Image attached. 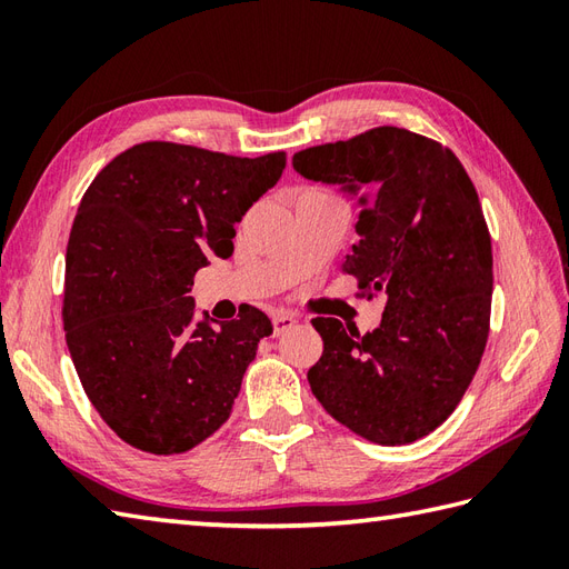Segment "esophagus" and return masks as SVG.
Masks as SVG:
<instances>
[{"label":"esophagus","instance_id":"obj_1","mask_svg":"<svg viewBox=\"0 0 569 569\" xmlns=\"http://www.w3.org/2000/svg\"><path fill=\"white\" fill-rule=\"evenodd\" d=\"M296 318L293 316H288V312H276L273 316V335H283L286 330H291V328H296Z\"/></svg>","mask_w":569,"mask_h":569}]
</instances>
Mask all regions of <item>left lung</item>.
Instances as JSON below:
<instances>
[{
	"label": "left lung",
	"mask_w": 569,
	"mask_h": 569,
	"mask_svg": "<svg viewBox=\"0 0 569 569\" xmlns=\"http://www.w3.org/2000/svg\"><path fill=\"white\" fill-rule=\"evenodd\" d=\"M293 168L369 192L342 273L359 278L361 296L386 293L367 335L312 320L325 349L310 389L369 442L426 438L462 401L489 337L493 259L477 188L450 149L398 127L303 149Z\"/></svg>",
	"instance_id": "obj_1"
}]
</instances>
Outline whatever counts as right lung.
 Masks as SVG:
<instances>
[{"mask_svg":"<svg viewBox=\"0 0 569 569\" xmlns=\"http://www.w3.org/2000/svg\"><path fill=\"white\" fill-rule=\"evenodd\" d=\"M283 168V151L241 159L143 141L84 190L66 251V342L90 403L137 450L188 452L232 413L273 325L251 306L220 328L196 325L188 291L234 251V222Z\"/></svg>","mask_w":569,"mask_h":569,"instance_id":"add662e5","label":"right lung"}]
</instances>
